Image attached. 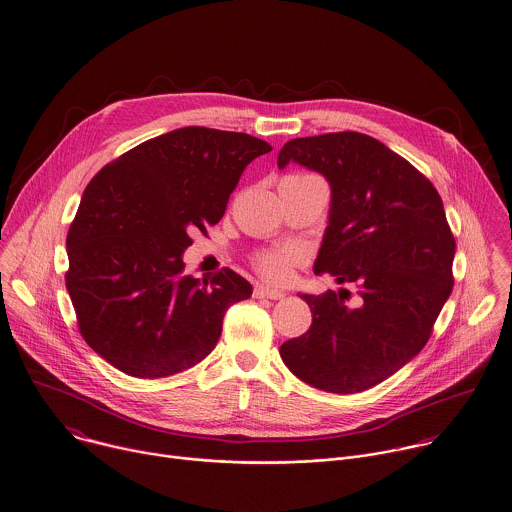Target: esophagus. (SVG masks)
<instances>
[{
  "mask_svg": "<svg viewBox=\"0 0 512 512\" xmlns=\"http://www.w3.org/2000/svg\"><path fill=\"white\" fill-rule=\"evenodd\" d=\"M286 294L284 292H280V290H272V288H267V286H255V290H253V298H267V300H282Z\"/></svg>",
  "mask_w": 512,
  "mask_h": 512,
  "instance_id": "esophagus-1",
  "label": "esophagus"
}]
</instances>
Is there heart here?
Wrapping results in <instances>:
<instances>
[{
    "label": "heart",
    "instance_id": "b5f03b06",
    "mask_svg": "<svg viewBox=\"0 0 512 512\" xmlns=\"http://www.w3.org/2000/svg\"><path fill=\"white\" fill-rule=\"evenodd\" d=\"M303 263V253L296 247H282L267 251L255 259L257 272L272 284H288L294 271Z\"/></svg>",
    "mask_w": 512,
    "mask_h": 512
}]
</instances>
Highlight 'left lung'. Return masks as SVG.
<instances>
[{"instance_id": "8db88e82", "label": "left lung", "mask_w": 512, "mask_h": 512, "mask_svg": "<svg viewBox=\"0 0 512 512\" xmlns=\"http://www.w3.org/2000/svg\"><path fill=\"white\" fill-rule=\"evenodd\" d=\"M290 162L331 183L313 271L356 284L360 300L346 303L350 290L301 294L313 323L280 356L315 389H371L420 354L451 296L456 241L441 195L406 158L358 131L292 139L278 168Z\"/></svg>"}]
</instances>
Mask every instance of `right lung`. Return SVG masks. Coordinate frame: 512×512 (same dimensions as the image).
<instances>
[{"instance_id": "1", "label": "right lung", "mask_w": 512, "mask_h": 512, "mask_svg": "<svg viewBox=\"0 0 512 512\" xmlns=\"http://www.w3.org/2000/svg\"><path fill=\"white\" fill-rule=\"evenodd\" d=\"M247 133L181 127L106 164L67 232L65 286L81 336L131 377L156 379L205 360L226 309L251 298L232 269L183 274L191 230L220 222L251 160L271 152Z\"/></svg>"}]
</instances>
